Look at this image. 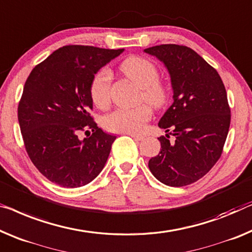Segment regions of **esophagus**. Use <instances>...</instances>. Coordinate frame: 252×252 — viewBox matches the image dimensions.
Listing matches in <instances>:
<instances>
[{
    "label": "esophagus",
    "mask_w": 252,
    "mask_h": 252,
    "mask_svg": "<svg viewBox=\"0 0 252 252\" xmlns=\"http://www.w3.org/2000/svg\"><path fill=\"white\" fill-rule=\"evenodd\" d=\"M129 136H131L132 137L134 140H137V141H141V140H144V136H139V134H134V133H130Z\"/></svg>",
    "instance_id": "1"
}]
</instances>
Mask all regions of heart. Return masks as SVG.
Returning a JSON list of instances; mask_svg holds the SVG:
<instances>
[{
    "label": "heart",
    "mask_w": 252,
    "mask_h": 252,
    "mask_svg": "<svg viewBox=\"0 0 252 252\" xmlns=\"http://www.w3.org/2000/svg\"><path fill=\"white\" fill-rule=\"evenodd\" d=\"M122 72L127 78L142 88V95L153 106L159 107L166 102L167 89L159 82L158 69L153 62L140 56H131L122 62ZM112 73L103 67L94 74L90 81L89 94L93 103L99 108H105L110 104V88ZM152 116L148 105L137 107L116 108L104 118V126L112 132L139 133L144 130L146 122Z\"/></svg>",
    "instance_id": "1"
}]
</instances>
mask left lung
<instances>
[{
	"label": "left lung",
	"mask_w": 252,
	"mask_h": 252,
	"mask_svg": "<svg viewBox=\"0 0 252 252\" xmlns=\"http://www.w3.org/2000/svg\"><path fill=\"white\" fill-rule=\"evenodd\" d=\"M166 67L173 104L158 126L174 136H160V152L149 159L153 175L164 185L183 187L207 174L222 155L231 111L217 71L187 46L164 44L144 50Z\"/></svg>",
	"instance_id": "obj_1"
}]
</instances>
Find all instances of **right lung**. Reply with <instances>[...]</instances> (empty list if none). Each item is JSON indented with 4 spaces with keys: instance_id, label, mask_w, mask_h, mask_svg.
I'll return each mask as SVG.
<instances>
[{
    "instance_id": "obj_1",
    "label": "right lung",
    "mask_w": 252,
    "mask_h": 252,
    "mask_svg": "<svg viewBox=\"0 0 252 252\" xmlns=\"http://www.w3.org/2000/svg\"><path fill=\"white\" fill-rule=\"evenodd\" d=\"M123 51L69 45L30 72L18 106L19 126L29 158L51 182L79 188L104 168L116 137L93 121L89 87L94 74ZM80 130L93 133L80 139Z\"/></svg>"
}]
</instances>
